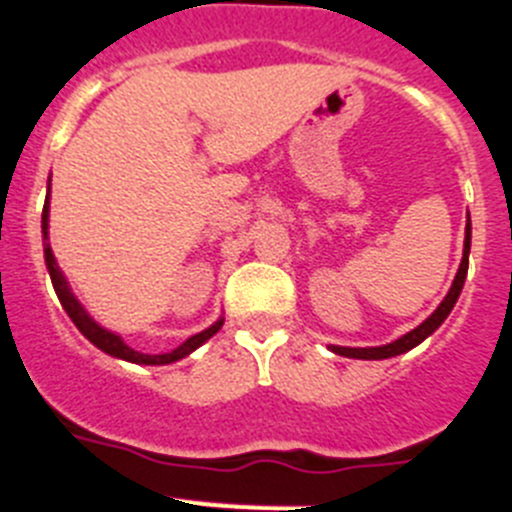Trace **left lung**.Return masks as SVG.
Masks as SVG:
<instances>
[{"label":"left lung","mask_w":512,"mask_h":512,"mask_svg":"<svg viewBox=\"0 0 512 512\" xmlns=\"http://www.w3.org/2000/svg\"><path fill=\"white\" fill-rule=\"evenodd\" d=\"M469 247H472V224H469V214H467V227H464V252H462V262H459L457 275H454V283H451L444 301L436 306V311L431 313L423 324H418L416 329L403 334L400 339H395V342L382 344V347H339V344H331L329 347L331 352L339 354V357H352V359H388V357H398V354L411 352L413 347H418L426 336H431L441 324H444L446 316H449L451 308H454V303H457L459 293H462L464 288V280H467Z\"/></svg>","instance_id":"obj_1"}]
</instances>
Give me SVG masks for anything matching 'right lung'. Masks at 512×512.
<instances>
[{"label":"right lung","instance_id":"obj_1","mask_svg":"<svg viewBox=\"0 0 512 512\" xmlns=\"http://www.w3.org/2000/svg\"><path fill=\"white\" fill-rule=\"evenodd\" d=\"M48 216H50V183H48V196H45V206H43V252H45V265H48V273H50V280H53V288L55 293H58V301H61V306L66 308V313L71 316V321L76 324V329L81 331V334L89 339L94 347H99L101 352H107L109 357H117V359H124V362H135V365H170V362H178V359L188 357L191 352H196V349L201 347L204 342H209L211 336L216 334V331L222 329L224 319L219 316V319L214 321V324L209 326V329L199 331V334L188 336L186 342L181 344V347L170 349V352L165 354H142L137 352V349L127 347L124 344V339L119 334H114V331L104 329L101 324H96L94 319L89 316V311H86L84 306H81V301H78L76 296H73L71 285H68L66 275H63V270L58 267V262H55V255L53 250H50V239H48Z\"/></svg>","mask_w":512,"mask_h":512}]
</instances>
